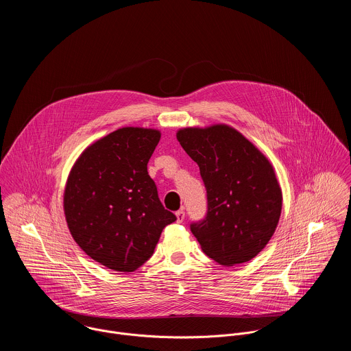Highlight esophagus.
Listing matches in <instances>:
<instances>
[{
	"label": "esophagus",
	"instance_id": "obj_1",
	"mask_svg": "<svg viewBox=\"0 0 351 351\" xmlns=\"http://www.w3.org/2000/svg\"><path fill=\"white\" fill-rule=\"evenodd\" d=\"M176 216H177V221L178 223H182L185 220V210L184 209H180L176 212Z\"/></svg>",
	"mask_w": 351,
	"mask_h": 351
}]
</instances>
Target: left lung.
Wrapping results in <instances>:
<instances>
[{
	"instance_id": "8db88e82",
	"label": "left lung",
	"mask_w": 351,
	"mask_h": 351,
	"mask_svg": "<svg viewBox=\"0 0 351 351\" xmlns=\"http://www.w3.org/2000/svg\"><path fill=\"white\" fill-rule=\"evenodd\" d=\"M177 139L199 165L208 210L191 224L202 251L224 266L252 259L273 237L282 193L271 163L226 124L182 128Z\"/></svg>"
}]
</instances>
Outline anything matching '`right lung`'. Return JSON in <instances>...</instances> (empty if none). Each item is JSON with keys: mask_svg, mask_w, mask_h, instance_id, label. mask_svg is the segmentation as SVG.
<instances>
[{"mask_svg": "<svg viewBox=\"0 0 351 351\" xmlns=\"http://www.w3.org/2000/svg\"><path fill=\"white\" fill-rule=\"evenodd\" d=\"M159 139L158 130L119 128L84 151L69 174L63 209L71 237L108 269L141 267L177 220L147 171Z\"/></svg>", "mask_w": 351, "mask_h": 351, "instance_id": "add662e5", "label": "right lung"}]
</instances>
